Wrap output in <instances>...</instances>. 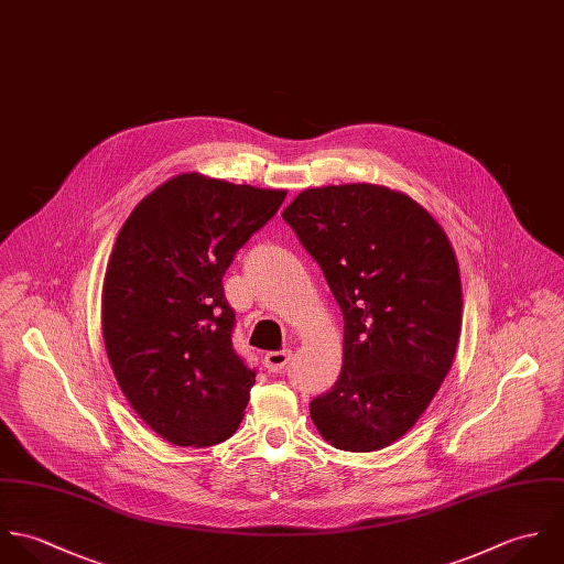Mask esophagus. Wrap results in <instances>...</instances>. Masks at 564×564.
Instances as JSON below:
<instances>
[{
    "label": "esophagus",
    "mask_w": 564,
    "mask_h": 564,
    "mask_svg": "<svg viewBox=\"0 0 564 564\" xmlns=\"http://www.w3.org/2000/svg\"><path fill=\"white\" fill-rule=\"evenodd\" d=\"M292 350L290 348H281V350H270L263 355V366L268 368V372H279L285 368V364L290 361Z\"/></svg>",
    "instance_id": "1"
}]
</instances>
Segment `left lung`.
Wrapping results in <instances>:
<instances>
[{
	"label": "left lung",
	"mask_w": 564,
	"mask_h": 564,
	"mask_svg": "<svg viewBox=\"0 0 564 564\" xmlns=\"http://www.w3.org/2000/svg\"><path fill=\"white\" fill-rule=\"evenodd\" d=\"M344 318L341 372L310 403L321 436L377 451L405 436L449 372L462 329L449 237L408 194L370 183L301 192L283 212Z\"/></svg>",
	"instance_id": "1"
}]
</instances>
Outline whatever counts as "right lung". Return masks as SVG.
<instances>
[{"label":"right lung","mask_w":564,"mask_h":564,"mask_svg":"<svg viewBox=\"0 0 564 564\" xmlns=\"http://www.w3.org/2000/svg\"><path fill=\"white\" fill-rule=\"evenodd\" d=\"M285 194L185 172L119 228L102 288L105 346L132 410L172 445H218L243 419L254 370L232 348L223 276Z\"/></svg>","instance_id":"obj_1"}]
</instances>
